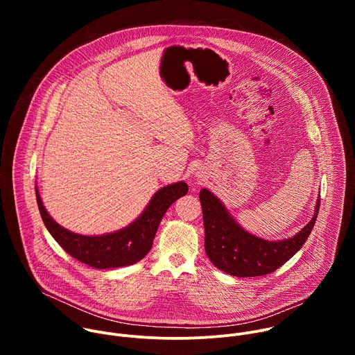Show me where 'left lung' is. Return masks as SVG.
Wrapping results in <instances>:
<instances>
[{
  "label": "left lung",
  "mask_w": 355,
  "mask_h": 355,
  "mask_svg": "<svg viewBox=\"0 0 355 355\" xmlns=\"http://www.w3.org/2000/svg\"><path fill=\"white\" fill-rule=\"evenodd\" d=\"M199 199L204 214L207 254L216 268L234 277H260L284 266L308 240L320 207L319 198L312 220L296 236L268 241L241 229L211 191L202 189Z\"/></svg>",
  "instance_id": "1"
}]
</instances>
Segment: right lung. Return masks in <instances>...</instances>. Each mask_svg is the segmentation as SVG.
I'll list each match as a JSON object with an SVG mask.
<instances>
[{"label":"right lung","mask_w":355,"mask_h":355,"mask_svg":"<svg viewBox=\"0 0 355 355\" xmlns=\"http://www.w3.org/2000/svg\"><path fill=\"white\" fill-rule=\"evenodd\" d=\"M188 192L185 182H175L159 189L143 214L122 230L103 236H81L56 223L44 209L39 191L36 200L44 226L53 239L76 260L98 268H118L140 261L153 245V240L166 211Z\"/></svg>","instance_id":"obj_1"}]
</instances>
